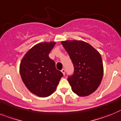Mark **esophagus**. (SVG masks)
I'll return each mask as SVG.
<instances>
[{"mask_svg": "<svg viewBox=\"0 0 121 121\" xmlns=\"http://www.w3.org/2000/svg\"><path fill=\"white\" fill-rule=\"evenodd\" d=\"M61 72H62V73H63V75H65V69H62V70H61Z\"/></svg>", "mask_w": 121, "mask_h": 121, "instance_id": "obj_1", "label": "esophagus"}]
</instances>
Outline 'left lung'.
Returning a JSON list of instances; mask_svg holds the SVG:
<instances>
[{
    "label": "left lung",
    "mask_w": 121,
    "mask_h": 121,
    "mask_svg": "<svg viewBox=\"0 0 121 121\" xmlns=\"http://www.w3.org/2000/svg\"><path fill=\"white\" fill-rule=\"evenodd\" d=\"M71 58L74 73L68 80L72 90L79 96H87L99 86L104 74V66L99 52L83 41L61 42Z\"/></svg>",
    "instance_id": "left-lung-1"
}]
</instances>
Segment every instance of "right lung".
Instances as JSON below:
<instances>
[{"instance_id": "1", "label": "right lung", "mask_w": 121, "mask_h": 121, "mask_svg": "<svg viewBox=\"0 0 121 121\" xmlns=\"http://www.w3.org/2000/svg\"><path fill=\"white\" fill-rule=\"evenodd\" d=\"M56 43H39L25 54L19 66L20 74L27 89L41 97L50 95L63 76L49 54Z\"/></svg>"}]
</instances>
